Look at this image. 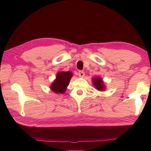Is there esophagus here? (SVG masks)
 <instances>
[{
	"label": "esophagus",
	"mask_w": 151,
	"mask_h": 151,
	"mask_svg": "<svg viewBox=\"0 0 151 151\" xmlns=\"http://www.w3.org/2000/svg\"><path fill=\"white\" fill-rule=\"evenodd\" d=\"M85 73L84 71H79L78 72V76L79 77H84V76H85Z\"/></svg>",
	"instance_id": "esophagus-1"
}]
</instances>
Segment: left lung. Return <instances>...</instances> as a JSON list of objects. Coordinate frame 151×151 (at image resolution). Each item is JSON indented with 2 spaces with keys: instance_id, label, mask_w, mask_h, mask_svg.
Masks as SVG:
<instances>
[{
  "instance_id": "obj_1",
  "label": "left lung",
  "mask_w": 151,
  "mask_h": 151,
  "mask_svg": "<svg viewBox=\"0 0 151 151\" xmlns=\"http://www.w3.org/2000/svg\"><path fill=\"white\" fill-rule=\"evenodd\" d=\"M93 83L94 87H95L98 91H104V89H105V86H104V85L103 81L102 80L101 78H99V77L93 78Z\"/></svg>"
}]
</instances>
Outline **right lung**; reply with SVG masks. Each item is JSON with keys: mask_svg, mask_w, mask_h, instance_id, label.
Masks as SVG:
<instances>
[{"mask_svg": "<svg viewBox=\"0 0 151 151\" xmlns=\"http://www.w3.org/2000/svg\"><path fill=\"white\" fill-rule=\"evenodd\" d=\"M72 76L73 74L69 71L58 73L56 79L50 86L51 91L56 93L62 94L65 93Z\"/></svg>", "mask_w": 151, "mask_h": 151, "instance_id": "obj_1", "label": "right lung"}]
</instances>
